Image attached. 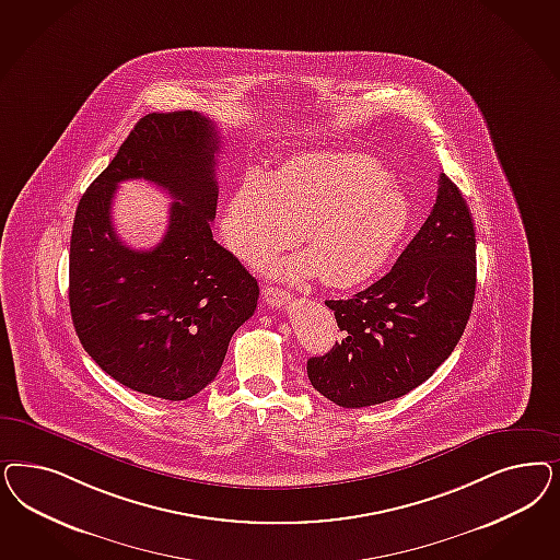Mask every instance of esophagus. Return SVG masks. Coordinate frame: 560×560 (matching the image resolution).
I'll use <instances>...</instances> for the list:
<instances>
[{
	"label": "esophagus",
	"instance_id": "1",
	"mask_svg": "<svg viewBox=\"0 0 560 560\" xmlns=\"http://www.w3.org/2000/svg\"><path fill=\"white\" fill-rule=\"evenodd\" d=\"M261 294H264V299H266V303L273 308H282L287 303H289L290 294L287 290L282 289H273V287H268V289L261 290Z\"/></svg>",
	"mask_w": 560,
	"mask_h": 560
}]
</instances>
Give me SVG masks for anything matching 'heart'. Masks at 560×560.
Here are the masks:
<instances>
[{"label": "heart", "mask_w": 560, "mask_h": 560, "mask_svg": "<svg viewBox=\"0 0 560 560\" xmlns=\"http://www.w3.org/2000/svg\"><path fill=\"white\" fill-rule=\"evenodd\" d=\"M412 222V206L387 171L361 152L292 154L264 179L249 175L220 222L236 257L259 268L294 241L305 252L271 264L290 282L319 280L331 289L366 282L389 261Z\"/></svg>", "instance_id": "heart-1"}]
</instances>
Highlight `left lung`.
<instances>
[{
  "mask_svg": "<svg viewBox=\"0 0 560 560\" xmlns=\"http://www.w3.org/2000/svg\"><path fill=\"white\" fill-rule=\"evenodd\" d=\"M476 292V231L457 185L439 177L433 212L396 266L346 301H325L342 340L311 357V385L342 408L406 396L459 342Z\"/></svg>",
  "mask_w": 560,
  "mask_h": 560,
  "instance_id": "obj_1",
  "label": "left lung"
}]
</instances>
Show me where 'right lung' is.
Instances as JSON below:
<instances>
[{"label": "right lung", "mask_w": 560, "mask_h": 560, "mask_svg": "<svg viewBox=\"0 0 560 560\" xmlns=\"http://www.w3.org/2000/svg\"><path fill=\"white\" fill-rule=\"evenodd\" d=\"M217 126L196 110L150 113L92 180L73 218V327L107 375L145 396L179 401L212 383L259 287L218 245ZM144 178L173 198L170 229L150 253L116 236L109 206L121 179Z\"/></svg>", "instance_id": "add662e5"}]
</instances>
